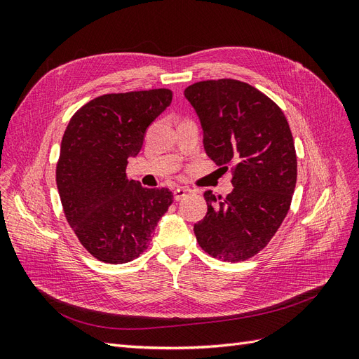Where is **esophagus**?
Masks as SVG:
<instances>
[{"label":"esophagus","mask_w":359,"mask_h":359,"mask_svg":"<svg viewBox=\"0 0 359 359\" xmlns=\"http://www.w3.org/2000/svg\"><path fill=\"white\" fill-rule=\"evenodd\" d=\"M190 189H186V187H177L175 190H173V198H175V201H182L184 198L187 196V194H190Z\"/></svg>","instance_id":"1"}]
</instances>
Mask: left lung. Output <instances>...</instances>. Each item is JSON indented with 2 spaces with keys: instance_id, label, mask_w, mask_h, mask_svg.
Returning a JSON list of instances; mask_svg holds the SVG:
<instances>
[{
  "instance_id": "obj_1",
  "label": "left lung",
  "mask_w": 359,
  "mask_h": 359,
  "mask_svg": "<svg viewBox=\"0 0 359 359\" xmlns=\"http://www.w3.org/2000/svg\"><path fill=\"white\" fill-rule=\"evenodd\" d=\"M184 95L201 119L206 154L233 173L224 199L205 191L208 211L194 235L212 257L241 262L266 247L290 208L297 153L289 123L269 97L241 81L196 82Z\"/></svg>"
}]
</instances>
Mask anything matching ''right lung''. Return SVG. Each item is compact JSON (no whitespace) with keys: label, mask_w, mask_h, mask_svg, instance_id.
Returning <instances> with one entry per match:
<instances>
[{"label":"right lung","mask_w":359,"mask_h":359,"mask_svg":"<svg viewBox=\"0 0 359 359\" xmlns=\"http://www.w3.org/2000/svg\"><path fill=\"white\" fill-rule=\"evenodd\" d=\"M170 102L166 88L104 94L83 104L64 132L57 163L62 210L81 244L104 264L142 255L173 202L169 189H145L126 175L147 128Z\"/></svg>","instance_id":"obj_1"}]
</instances>
